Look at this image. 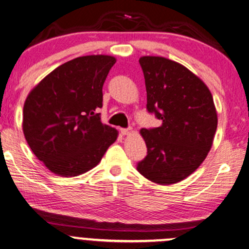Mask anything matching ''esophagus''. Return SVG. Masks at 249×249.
Here are the masks:
<instances>
[{"mask_svg": "<svg viewBox=\"0 0 249 249\" xmlns=\"http://www.w3.org/2000/svg\"><path fill=\"white\" fill-rule=\"evenodd\" d=\"M132 128L131 127H126V128H121V133L123 134V136H127V134H131L132 133Z\"/></svg>", "mask_w": 249, "mask_h": 249, "instance_id": "obj_1", "label": "esophagus"}]
</instances>
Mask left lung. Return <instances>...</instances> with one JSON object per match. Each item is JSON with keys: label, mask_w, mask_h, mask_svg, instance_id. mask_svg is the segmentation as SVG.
I'll return each mask as SVG.
<instances>
[{"label": "left lung", "mask_w": 249, "mask_h": 249, "mask_svg": "<svg viewBox=\"0 0 249 249\" xmlns=\"http://www.w3.org/2000/svg\"><path fill=\"white\" fill-rule=\"evenodd\" d=\"M139 64L146 108L162 123L141 130L147 156L137 170L156 184H176L192 174L212 147L218 126L212 93L199 77L171 59L144 56Z\"/></svg>", "instance_id": "8db88e82"}]
</instances>
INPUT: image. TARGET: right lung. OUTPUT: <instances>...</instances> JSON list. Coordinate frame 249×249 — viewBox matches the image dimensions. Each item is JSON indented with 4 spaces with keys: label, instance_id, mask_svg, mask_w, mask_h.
Instances as JSON below:
<instances>
[{
    "label": "right lung",
    "instance_id": "obj_1",
    "mask_svg": "<svg viewBox=\"0 0 249 249\" xmlns=\"http://www.w3.org/2000/svg\"><path fill=\"white\" fill-rule=\"evenodd\" d=\"M116 58L77 57L59 65L25 99L23 133L31 151L53 173L76 177L93 168L116 142L103 124V85Z\"/></svg>",
    "mask_w": 249,
    "mask_h": 249
}]
</instances>
